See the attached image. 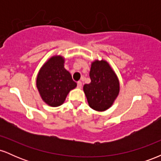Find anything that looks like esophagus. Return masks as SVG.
<instances>
[{"label": "esophagus", "instance_id": "34e87169", "mask_svg": "<svg viewBox=\"0 0 161 161\" xmlns=\"http://www.w3.org/2000/svg\"><path fill=\"white\" fill-rule=\"evenodd\" d=\"M82 82H80V81H79V82H77V88H82Z\"/></svg>", "mask_w": 161, "mask_h": 161}]
</instances>
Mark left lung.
Segmentation results:
<instances>
[{"mask_svg":"<svg viewBox=\"0 0 161 161\" xmlns=\"http://www.w3.org/2000/svg\"><path fill=\"white\" fill-rule=\"evenodd\" d=\"M89 76L91 82L83 86L88 105L97 111H105L119 95V79L105 60H95L92 63Z\"/></svg>","mask_w":161,"mask_h":161,"instance_id":"left-lung-1","label":"left lung"}]
</instances>
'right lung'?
<instances>
[{
  "instance_id": "add662e5",
  "label": "right lung",
  "mask_w": 161,
  "mask_h": 161,
  "mask_svg": "<svg viewBox=\"0 0 161 161\" xmlns=\"http://www.w3.org/2000/svg\"><path fill=\"white\" fill-rule=\"evenodd\" d=\"M65 59L60 55L51 57L38 71L36 86L44 102L51 107L64 104L66 96L77 84L64 68Z\"/></svg>"
}]
</instances>
